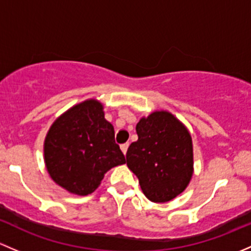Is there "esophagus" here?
Here are the masks:
<instances>
[{"mask_svg":"<svg viewBox=\"0 0 251 251\" xmlns=\"http://www.w3.org/2000/svg\"><path fill=\"white\" fill-rule=\"evenodd\" d=\"M128 147H129V144L126 143V144H123V145H121V150H122V152L123 153H126V150H128Z\"/></svg>","mask_w":251,"mask_h":251,"instance_id":"1","label":"esophagus"}]
</instances>
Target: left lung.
Here are the masks:
<instances>
[{"label": "left lung", "instance_id": "1", "mask_svg": "<svg viewBox=\"0 0 251 251\" xmlns=\"http://www.w3.org/2000/svg\"><path fill=\"white\" fill-rule=\"evenodd\" d=\"M138 140L126 151V165L151 202L165 203L185 191L193 174L192 139L167 111H154L136 125Z\"/></svg>", "mask_w": 251, "mask_h": 251}]
</instances>
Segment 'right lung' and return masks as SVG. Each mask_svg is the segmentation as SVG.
<instances>
[{"instance_id": "obj_1", "label": "right lung", "mask_w": 251, "mask_h": 251, "mask_svg": "<svg viewBox=\"0 0 251 251\" xmlns=\"http://www.w3.org/2000/svg\"><path fill=\"white\" fill-rule=\"evenodd\" d=\"M101 102L89 99L58 117L45 140V162L54 182L87 196L99 187L107 170L126 163L115 141V129Z\"/></svg>"}]
</instances>
